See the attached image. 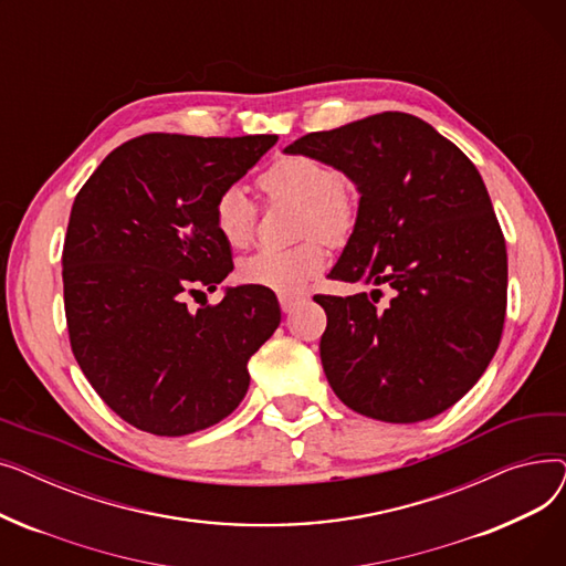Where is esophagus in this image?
<instances>
[{
    "label": "esophagus",
    "mask_w": 566,
    "mask_h": 566,
    "mask_svg": "<svg viewBox=\"0 0 566 566\" xmlns=\"http://www.w3.org/2000/svg\"><path fill=\"white\" fill-rule=\"evenodd\" d=\"M301 303H303L301 295H280V307L284 314H291Z\"/></svg>",
    "instance_id": "1"
}]
</instances>
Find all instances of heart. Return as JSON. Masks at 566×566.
<instances>
[{
  "instance_id": "obj_1",
  "label": "heart",
  "mask_w": 566,
  "mask_h": 566,
  "mask_svg": "<svg viewBox=\"0 0 566 566\" xmlns=\"http://www.w3.org/2000/svg\"><path fill=\"white\" fill-rule=\"evenodd\" d=\"M259 188L268 199L303 203L301 233L305 243L273 250L265 248L245 256L238 277L245 284L275 293H298L325 268V245L342 243L355 227V201L344 188L337 169L310 156H284L259 176ZM213 224L229 248H245L254 233L256 206L241 186L224 188L213 203ZM319 235L316 237L315 233Z\"/></svg>"
}]
</instances>
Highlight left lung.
Masks as SVG:
<instances>
[{"label": "left lung", "mask_w": 566, "mask_h": 566, "mask_svg": "<svg viewBox=\"0 0 566 566\" xmlns=\"http://www.w3.org/2000/svg\"><path fill=\"white\" fill-rule=\"evenodd\" d=\"M284 154L344 171L360 192L331 277L371 284V297L396 289L385 311L367 293L314 295L328 316L318 348L331 388L380 422L436 418L486 371L507 310V248L478 167L403 112L310 133Z\"/></svg>", "instance_id": "1"}]
</instances>
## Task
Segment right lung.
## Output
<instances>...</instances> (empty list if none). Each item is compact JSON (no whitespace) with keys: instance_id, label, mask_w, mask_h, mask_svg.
<instances>
[{"instance_id":"add662e5","label":"right lung","mask_w":566,"mask_h":566,"mask_svg":"<svg viewBox=\"0 0 566 566\" xmlns=\"http://www.w3.org/2000/svg\"><path fill=\"white\" fill-rule=\"evenodd\" d=\"M275 142L148 133L114 148L73 201L62 256L71 348L98 397L146 433L224 420L250 388V358L277 331L280 303L263 286L188 307L233 271L213 224L218 195Z\"/></svg>"}]
</instances>
